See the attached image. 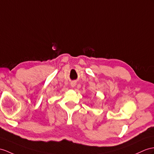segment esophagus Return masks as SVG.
I'll list each match as a JSON object with an SVG mask.
<instances>
[{
	"label": "esophagus",
	"instance_id": "esophagus-1",
	"mask_svg": "<svg viewBox=\"0 0 154 154\" xmlns=\"http://www.w3.org/2000/svg\"><path fill=\"white\" fill-rule=\"evenodd\" d=\"M76 85V82H72L70 83V85H71V87L72 88H74V87H75V85Z\"/></svg>",
	"mask_w": 154,
	"mask_h": 154
}]
</instances>
